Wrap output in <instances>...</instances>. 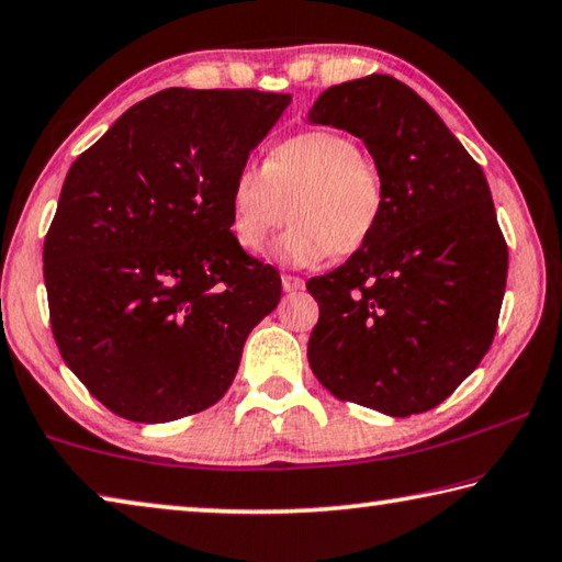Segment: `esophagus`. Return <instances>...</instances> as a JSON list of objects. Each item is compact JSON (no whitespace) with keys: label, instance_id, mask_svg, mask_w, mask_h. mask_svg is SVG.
I'll return each mask as SVG.
<instances>
[{"label":"esophagus","instance_id":"34e87169","mask_svg":"<svg viewBox=\"0 0 562 562\" xmlns=\"http://www.w3.org/2000/svg\"><path fill=\"white\" fill-rule=\"evenodd\" d=\"M304 288L302 278H294V274H282V290L284 292H297Z\"/></svg>","mask_w":562,"mask_h":562}]
</instances>
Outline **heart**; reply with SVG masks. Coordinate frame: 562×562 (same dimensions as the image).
I'll return each instance as SVG.
<instances>
[{"instance_id":"b5f03b06","label":"heart","mask_w":562,"mask_h":562,"mask_svg":"<svg viewBox=\"0 0 562 562\" xmlns=\"http://www.w3.org/2000/svg\"><path fill=\"white\" fill-rule=\"evenodd\" d=\"M292 225L274 245V258L294 268L372 243L386 213V183L374 158L347 133L310 128L270 148L265 164L245 160L231 180V231L247 252H260L270 235Z\"/></svg>"}]
</instances>
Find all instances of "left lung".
I'll list each match as a JSON object with an SVG mask.
<instances>
[{
	"instance_id": "obj_1",
	"label": "left lung",
	"mask_w": 562,
	"mask_h": 562,
	"mask_svg": "<svg viewBox=\"0 0 562 562\" xmlns=\"http://www.w3.org/2000/svg\"><path fill=\"white\" fill-rule=\"evenodd\" d=\"M310 121L364 140L386 183L372 243L307 282L319 304L312 372L341 402L389 416L429 412L496 337L508 245L486 176L394 76L329 87Z\"/></svg>"
}]
</instances>
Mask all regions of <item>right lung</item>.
I'll return each instance as SVG.
<instances>
[{
    "mask_svg": "<svg viewBox=\"0 0 562 562\" xmlns=\"http://www.w3.org/2000/svg\"><path fill=\"white\" fill-rule=\"evenodd\" d=\"M290 93L166 89L66 173L44 237L52 335L93 398L138 424L221 402L282 280L231 231V180Z\"/></svg>",
    "mask_w": 562,
    "mask_h": 562,
    "instance_id": "add662e5",
    "label": "right lung"
}]
</instances>
